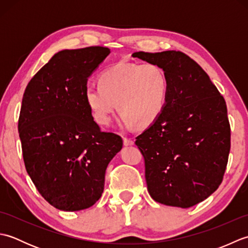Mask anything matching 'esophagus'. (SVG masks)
<instances>
[{
    "label": "esophagus",
    "mask_w": 248,
    "mask_h": 248,
    "mask_svg": "<svg viewBox=\"0 0 248 248\" xmlns=\"http://www.w3.org/2000/svg\"><path fill=\"white\" fill-rule=\"evenodd\" d=\"M134 144V140L132 139H129V138H124V146H131Z\"/></svg>",
    "instance_id": "obj_1"
}]
</instances>
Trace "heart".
Returning <instances> with one entry per match:
<instances>
[{"instance_id": "1", "label": "heart", "mask_w": 248, "mask_h": 248, "mask_svg": "<svg viewBox=\"0 0 248 248\" xmlns=\"http://www.w3.org/2000/svg\"><path fill=\"white\" fill-rule=\"evenodd\" d=\"M166 72L154 62L127 61L107 68L99 77V85L85 89V101L94 121L108 125L119 108L121 124L149 127L160 117L168 96Z\"/></svg>"}]
</instances>
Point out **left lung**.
Segmentation results:
<instances>
[{"label":"left lung","mask_w":248,"mask_h":248,"mask_svg":"<svg viewBox=\"0 0 248 248\" xmlns=\"http://www.w3.org/2000/svg\"><path fill=\"white\" fill-rule=\"evenodd\" d=\"M132 56L162 67L170 83L160 117L135 140L145 160L147 188L157 202L193 207L223 181L230 151L225 99L202 68L180 51Z\"/></svg>","instance_id":"obj_1"}]
</instances>
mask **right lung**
Masks as SVG:
<instances>
[{
	"mask_svg": "<svg viewBox=\"0 0 248 248\" xmlns=\"http://www.w3.org/2000/svg\"><path fill=\"white\" fill-rule=\"evenodd\" d=\"M109 53L104 46L57 52L23 94L18 130L26 171L62 211L98 202L108 163L123 148L119 135L100 130L85 101L88 78Z\"/></svg>",
	"mask_w": 248,
	"mask_h": 248,
	"instance_id": "obj_1",
	"label": "right lung"
}]
</instances>
